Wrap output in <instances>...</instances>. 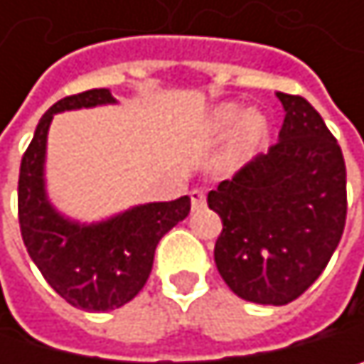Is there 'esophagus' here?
Instances as JSON below:
<instances>
[{
    "label": "esophagus",
    "mask_w": 364,
    "mask_h": 364,
    "mask_svg": "<svg viewBox=\"0 0 364 364\" xmlns=\"http://www.w3.org/2000/svg\"><path fill=\"white\" fill-rule=\"evenodd\" d=\"M192 209L194 212H198L200 207H205V192L203 190H192Z\"/></svg>",
    "instance_id": "obj_1"
}]
</instances>
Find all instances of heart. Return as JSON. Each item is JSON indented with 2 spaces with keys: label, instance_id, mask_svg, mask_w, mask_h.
<instances>
[{
  "label": "heart",
  "instance_id": "b5f03b06",
  "mask_svg": "<svg viewBox=\"0 0 364 364\" xmlns=\"http://www.w3.org/2000/svg\"><path fill=\"white\" fill-rule=\"evenodd\" d=\"M237 123L241 127H237L233 141L225 150H220L214 159V170L218 174L235 172L253 155V150L262 144L264 135H267V119H264V115L259 111L245 113V109L237 105H225L214 113L212 122H209V135L223 137L231 129H235Z\"/></svg>",
  "mask_w": 364,
  "mask_h": 364
}]
</instances>
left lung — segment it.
Segmentation results:
<instances>
[{
    "mask_svg": "<svg viewBox=\"0 0 364 364\" xmlns=\"http://www.w3.org/2000/svg\"><path fill=\"white\" fill-rule=\"evenodd\" d=\"M279 141L207 194L223 231L214 262L245 301L286 306L316 282L345 229V159L323 117L277 91Z\"/></svg>",
    "mask_w": 364,
    "mask_h": 364,
    "instance_id": "obj_1",
    "label": "left lung"
}]
</instances>
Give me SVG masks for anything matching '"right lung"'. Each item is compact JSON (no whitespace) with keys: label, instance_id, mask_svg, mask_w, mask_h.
<instances>
[{"label":"right lung","instance_id":"obj_1","mask_svg":"<svg viewBox=\"0 0 364 364\" xmlns=\"http://www.w3.org/2000/svg\"><path fill=\"white\" fill-rule=\"evenodd\" d=\"M117 105L109 89L67 95L38 119L19 170L23 245L48 284L74 308L109 312L129 304L148 282L161 237L190 214V196L141 203L102 220L63 214L48 194V133L54 115Z\"/></svg>","mask_w":364,"mask_h":364}]
</instances>
